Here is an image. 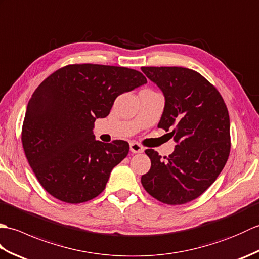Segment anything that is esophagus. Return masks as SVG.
<instances>
[{
	"label": "esophagus",
	"instance_id": "1",
	"mask_svg": "<svg viewBox=\"0 0 259 259\" xmlns=\"http://www.w3.org/2000/svg\"><path fill=\"white\" fill-rule=\"evenodd\" d=\"M130 151L133 153H141L145 151V148L141 145H139L138 142L136 141H131L130 142Z\"/></svg>",
	"mask_w": 259,
	"mask_h": 259
}]
</instances>
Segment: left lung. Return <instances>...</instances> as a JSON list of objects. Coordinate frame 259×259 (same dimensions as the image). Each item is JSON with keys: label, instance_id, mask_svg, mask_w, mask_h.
Returning <instances> with one entry per match:
<instances>
[{"label": "left lung", "instance_id": "left-lung-1", "mask_svg": "<svg viewBox=\"0 0 259 259\" xmlns=\"http://www.w3.org/2000/svg\"><path fill=\"white\" fill-rule=\"evenodd\" d=\"M163 93L158 126L177 145L169 158L147 149L149 171L141 177L148 194L168 205L199 197L222 172L230 151V122L221 93L196 71L180 67H142Z\"/></svg>", "mask_w": 259, "mask_h": 259}]
</instances>
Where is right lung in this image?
Returning a JSON list of instances; mask_svg holds the SVG:
<instances>
[{"mask_svg": "<svg viewBox=\"0 0 259 259\" xmlns=\"http://www.w3.org/2000/svg\"><path fill=\"white\" fill-rule=\"evenodd\" d=\"M147 83L134 69L71 64L36 88L27 103L22 144L38 183L57 199L80 203L100 195L129 144H104L93 135L115 98Z\"/></svg>", "mask_w": 259, "mask_h": 259, "instance_id": "obj_1", "label": "right lung"}]
</instances>
